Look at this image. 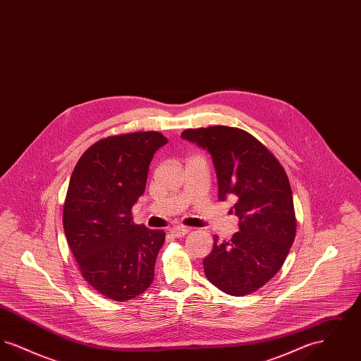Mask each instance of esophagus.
<instances>
[{"label":"esophagus","mask_w":361,"mask_h":361,"mask_svg":"<svg viewBox=\"0 0 361 361\" xmlns=\"http://www.w3.org/2000/svg\"><path fill=\"white\" fill-rule=\"evenodd\" d=\"M188 227H184V226H174L171 228V234L176 238H180V237H184L185 234H188Z\"/></svg>","instance_id":"34e87169"}]
</instances>
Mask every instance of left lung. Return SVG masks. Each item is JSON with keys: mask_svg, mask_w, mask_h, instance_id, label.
<instances>
[{"mask_svg": "<svg viewBox=\"0 0 361 361\" xmlns=\"http://www.w3.org/2000/svg\"><path fill=\"white\" fill-rule=\"evenodd\" d=\"M181 137L211 155L219 200L233 196L240 231L230 240L215 235L203 259L207 279L221 291H257L280 271L296 233L291 185L271 152L249 133L226 126L185 130Z\"/></svg>", "mask_w": 361, "mask_h": 361, "instance_id": "obj_1", "label": "left lung"}]
</instances>
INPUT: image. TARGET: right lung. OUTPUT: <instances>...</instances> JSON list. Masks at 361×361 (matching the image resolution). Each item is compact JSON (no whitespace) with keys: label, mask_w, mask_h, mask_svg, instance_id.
Masks as SVG:
<instances>
[{"label":"right lung","mask_w":361,"mask_h":361,"mask_svg":"<svg viewBox=\"0 0 361 361\" xmlns=\"http://www.w3.org/2000/svg\"><path fill=\"white\" fill-rule=\"evenodd\" d=\"M168 143L157 131L105 137L77 162L63 207V230L81 275L104 296L124 302L154 280L162 230L133 224L155 152Z\"/></svg>","instance_id":"right-lung-1"}]
</instances>
